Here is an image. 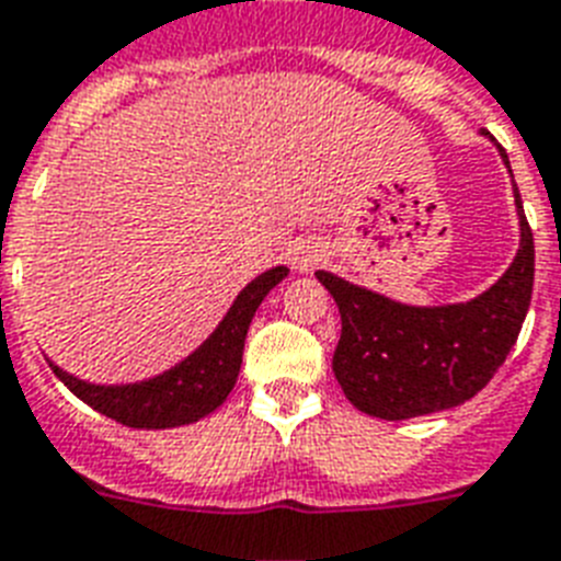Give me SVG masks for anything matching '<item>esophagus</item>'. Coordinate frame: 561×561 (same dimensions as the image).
I'll list each match as a JSON object with an SVG mask.
<instances>
[{
    "label": "esophagus",
    "mask_w": 561,
    "mask_h": 561,
    "mask_svg": "<svg viewBox=\"0 0 561 561\" xmlns=\"http://www.w3.org/2000/svg\"><path fill=\"white\" fill-rule=\"evenodd\" d=\"M286 257H289L293 268H298V272H312L324 260V249L316 240H295Z\"/></svg>",
    "instance_id": "obj_1"
}]
</instances>
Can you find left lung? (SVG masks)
Instances as JSON below:
<instances>
[{"instance_id": "obj_1", "label": "left lung", "mask_w": 561, "mask_h": 561, "mask_svg": "<svg viewBox=\"0 0 561 561\" xmlns=\"http://www.w3.org/2000/svg\"><path fill=\"white\" fill-rule=\"evenodd\" d=\"M499 153L510 168L504 147ZM515 210L518 252L507 272L472 301L411 307L324 268L316 272L342 312L333 374L362 414L411 420L463 405L504 365L530 307L536 268L518 187Z\"/></svg>"}]
</instances>
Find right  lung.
<instances>
[{"instance_id": "obj_1", "label": "right lung", "mask_w": 561, "mask_h": 561, "mask_svg": "<svg viewBox=\"0 0 561 561\" xmlns=\"http://www.w3.org/2000/svg\"><path fill=\"white\" fill-rule=\"evenodd\" d=\"M289 275L286 266H275L257 275L243 293L237 295L217 330L164 374L153 379L127 385H95L66 374L62 367L48 362L54 376L69 388L78 400L92 405L98 414L110 416L129 428H176L217 411L231 393L243 365L245 333L254 312L272 289Z\"/></svg>"}]
</instances>
